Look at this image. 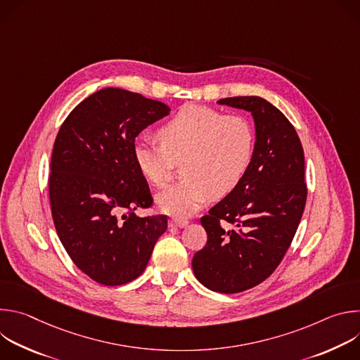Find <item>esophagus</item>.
Listing matches in <instances>:
<instances>
[{
    "label": "esophagus",
    "instance_id": "obj_1",
    "mask_svg": "<svg viewBox=\"0 0 360 360\" xmlns=\"http://www.w3.org/2000/svg\"><path fill=\"white\" fill-rule=\"evenodd\" d=\"M188 225V221L185 218H171L169 219V226L175 228H185Z\"/></svg>",
    "mask_w": 360,
    "mask_h": 360
}]
</instances>
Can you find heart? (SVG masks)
Instances as JSON below:
<instances>
[{
  "label": "heart",
  "mask_w": 360,
  "mask_h": 360,
  "mask_svg": "<svg viewBox=\"0 0 360 360\" xmlns=\"http://www.w3.org/2000/svg\"><path fill=\"white\" fill-rule=\"evenodd\" d=\"M160 139H138L134 160L160 189L174 181L184 162L185 179L158 196L162 211L191 215L211 198L229 195L245 176L255 149V129L239 114L188 104L160 129Z\"/></svg>",
  "instance_id": "1"
}]
</instances>
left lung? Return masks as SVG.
<instances>
[{"instance_id": "left-lung-1", "label": "left lung", "mask_w": 360, "mask_h": 360, "mask_svg": "<svg viewBox=\"0 0 360 360\" xmlns=\"http://www.w3.org/2000/svg\"><path fill=\"white\" fill-rule=\"evenodd\" d=\"M218 104L249 111L256 141L239 185L200 218L208 240L193 255L196 279L208 289L238 293L269 278L290 246L304 203V157L289 120L261 96Z\"/></svg>"}]
</instances>
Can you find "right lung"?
<instances>
[{
	"label": "right lung",
	"mask_w": 360,
	"mask_h": 360,
	"mask_svg": "<svg viewBox=\"0 0 360 360\" xmlns=\"http://www.w3.org/2000/svg\"><path fill=\"white\" fill-rule=\"evenodd\" d=\"M169 111L141 94L104 88L79 102L56 138L48 182L54 225L77 268L101 285L136 279L167 231L165 215L134 212L152 205L134 145Z\"/></svg>",
	"instance_id": "obj_1"
}]
</instances>
